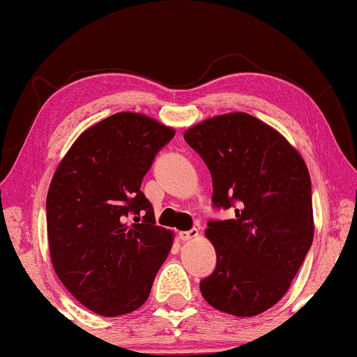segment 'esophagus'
<instances>
[{
	"mask_svg": "<svg viewBox=\"0 0 357 357\" xmlns=\"http://www.w3.org/2000/svg\"><path fill=\"white\" fill-rule=\"evenodd\" d=\"M197 237H199V229H195V227H192V229L189 231L179 232L181 241H192V238H197Z\"/></svg>",
	"mask_w": 357,
	"mask_h": 357,
	"instance_id": "esophagus-1",
	"label": "esophagus"
}]
</instances>
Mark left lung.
Wrapping results in <instances>:
<instances>
[{"label": "left lung", "instance_id": "left-lung-1", "mask_svg": "<svg viewBox=\"0 0 357 357\" xmlns=\"http://www.w3.org/2000/svg\"><path fill=\"white\" fill-rule=\"evenodd\" d=\"M184 139L210 169L213 208L236 213L208 221L216 268L200 280L202 296L227 314H261L289 290L314 237L306 165L284 136L243 112L202 121Z\"/></svg>", "mask_w": 357, "mask_h": 357}]
</instances>
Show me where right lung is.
<instances>
[{
    "mask_svg": "<svg viewBox=\"0 0 357 357\" xmlns=\"http://www.w3.org/2000/svg\"><path fill=\"white\" fill-rule=\"evenodd\" d=\"M173 136L174 130L146 115H110L78 137L51 181L52 266L96 314L123 316L144 305L168 257L173 234L155 225L141 184Z\"/></svg>",
    "mask_w": 357,
    "mask_h": 357,
    "instance_id": "add662e5",
    "label": "right lung"
}]
</instances>
